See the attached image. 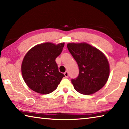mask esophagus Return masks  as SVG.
Here are the masks:
<instances>
[{
	"instance_id": "1",
	"label": "esophagus",
	"mask_w": 129,
	"mask_h": 129,
	"mask_svg": "<svg viewBox=\"0 0 129 129\" xmlns=\"http://www.w3.org/2000/svg\"><path fill=\"white\" fill-rule=\"evenodd\" d=\"M64 74V75H65V77H68V76H69L68 72L66 71V72H65Z\"/></svg>"
}]
</instances>
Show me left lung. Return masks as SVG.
I'll return each mask as SVG.
<instances>
[{"mask_svg":"<svg viewBox=\"0 0 129 129\" xmlns=\"http://www.w3.org/2000/svg\"><path fill=\"white\" fill-rule=\"evenodd\" d=\"M67 47L79 68L77 78L71 80L75 90L82 94L89 95L102 88L110 73L105 55L86 43H68Z\"/></svg>","mask_w":129,"mask_h":129,"instance_id":"1","label":"left lung"}]
</instances>
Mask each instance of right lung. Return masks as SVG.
I'll return each mask as SVG.
<instances>
[{
	"label": "right lung",
	"instance_id": "add662e5",
	"mask_svg": "<svg viewBox=\"0 0 129 129\" xmlns=\"http://www.w3.org/2000/svg\"><path fill=\"white\" fill-rule=\"evenodd\" d=\"M65 43H44L28 51L21 64V73L25 84L35 92L47 94L57 88L64 74L58 71L55 61Z\"/></svg>",
	"mask_w": 129,
	"mask_h": 129
}]
</instances>
